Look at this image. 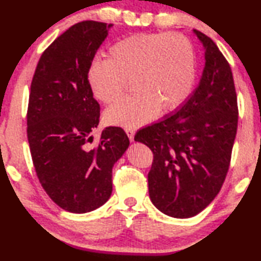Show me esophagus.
I'll return each instance as SVG.
<instances>
[{"instance_id":"1","label":"esophagus","mask_w":261,"mask_h":261,"mask_svg":"<svg viewBox=\"0 0 261 261\" xmlns=\"http://www.w3.org/2000/svg\"><path fill=\"white\" fill-rule=\"evenodd\" d=\"M126 133L128 135V138H129V140L133 142L134 141V135H135V130L132 129V128H126Z\"/></svg>"}]
</instances>
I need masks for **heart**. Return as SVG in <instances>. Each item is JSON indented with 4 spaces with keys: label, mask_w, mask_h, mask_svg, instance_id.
<instances>
[{
    "label": "heart",
    "mask_w": 261,
    "mask_h": 261,
    "mask_svg": "<svg viewBox=\"0 0 261 261\" xmlns=\"http://www.w3.org/2000/svg\"><path fill=\"white\" fill-rule=\"evenodd\" d=\"M196 78L191 41L180 33H140L121 39L109 48V59H96L88 71V84L97 101L112 103L130 81L135 94L105 113L109 124L137 128L159 113L183 105Z\"/></svg>",
    "instance_id": "obj_1"
}]
</instances>
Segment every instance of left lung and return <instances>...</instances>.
Instances as JSON below:
<instances>
[{
	"label": "left lung",
	"mask_w": 261,
	"mask_h": 261,
	"mask_svg": "<svg viewBox=\"0 0 261 261\" xmlns=\"http://www.w3.org/2000/svg\"><path fill=\"white\" fill-rule=\"evenodd\" d=\"M194 33L204 48L197 88L180 108L142 128L134 140L152 149L149 198L167 216L188 219L219 194L238 128V102L229 64L215 42Z\"/></svg>",
	"instance_id": "obj_1"
}]
</instances>
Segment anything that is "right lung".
Wrapping results in <instances>:
<instances>
[{"mask_svg":"<svg viewBox=\"0 0 261 261\" xmlns=\"http://www.w3.org/2000/svg\"><path fill=\"white\" fill-rule=\"evenodd\" d=\"M112 23L83 21L70 27L42 53L31 84L27 137L39 181L56 204L70 213L99 208L113 191V166L129 146L120 127L91 133L99 105L88 84L92 59Z\"/></svg>","mask_w":261,"mask_h":261,"instance_id":"obj_1","label":"right lung"}]
</instances>
